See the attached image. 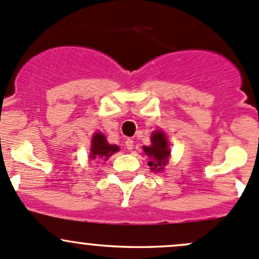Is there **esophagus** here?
I'll use <instances>...</instances> for the list:
<instances>
[{"label":"esophagus","mask_w":259,"mask_h":259,"mask_svg":"<svg viewBox=\"0 0 259 259\" xmlns=\"http://www.w3.org/2000/svg\"><path fill=\"white\" fill-rule=\"evenodd\" d=\"M125 146H126L127 150L132 151L133 149H134V141H133L132 139H126V140H125Z\"/></svg>","instance_id":"obj_1"}]
</instances>
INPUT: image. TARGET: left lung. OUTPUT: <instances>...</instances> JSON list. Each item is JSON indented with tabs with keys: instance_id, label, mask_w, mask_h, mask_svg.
<instances>
[{
	"instance_id": "left-lung-1",
	"label": "left lung",
	"mask_w": 259,
	"mask_h": 259,
	"mask_svg": "<svg viewBox=\"0 0 259 259\" xmlns=\"http://www.w3.org/2000/svg\"><path fill=\"white\" fill-rule=\"evenodd\" d=\"M151 144L149 146H143L144 154H146L150 159L148 165L155 172H160L167 165L171 150L168 149L167 138L161 130H156L151 134Z\"/></svg>"
}]
</instances>
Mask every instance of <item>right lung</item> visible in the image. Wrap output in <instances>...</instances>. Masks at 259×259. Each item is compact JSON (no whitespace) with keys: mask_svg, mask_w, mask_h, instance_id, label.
Here are the masks:
<instances>
[{"mask_svg":"<svg viewBox=\"0 0 259 259\" xmlns=\"http://www.w3.org/2000/svg\"><path fill=\"white\" fill-rule=\"evenodd\" d=\"M116 151H119V146L116 145H110L108 143L107 138L102 134V133H95L92 138V144H91V154H89V159L91 160H104L107 161L109 157L113 154H115Z\"/></svg>","mask_w":259,"mask_h":259,"instance_id":"1","label":"right lung"}]
</instances>
